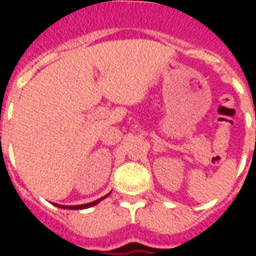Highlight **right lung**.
Segmentation results:
<instances>
[{
    "label": "right lung",
    "instance_id": "add662e5",
    "mask_svg": "<svg viewBox=\"0 0 256 256\" xmlns=\"http://www.w3.org/2000/svg\"><path fill=\"white\" fill-rule=\"evenodd\" d=\"M108 196V194H106ZM106 196H104V198H106ZM97 198V200H94V202H92V203H88V204H79V206H62V204H54V206H58V207H60V208H68V210H84V208H89V207H93V206H96V204L98 203V202H101L102 198Z\"/></svg>",
    "mask_w": 256,
    "mask_h": 256
}]
</instances>
